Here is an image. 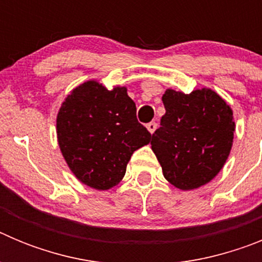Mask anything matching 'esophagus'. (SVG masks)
Listing matches in <instances>:
<instances>
[{
	"mask_svg": "<svg viewBox=\"0 0 262 262\" xmlns=\"http://www.w3.org/2000/svg\"><path fill=\"white\" fill-rule=\"evenodd\" d=\"M156 128H157V123H156V122H151V123L147 124V129L151 134H154L155 131H156Z\"/></svg>",
	"mask_w": 262,
	"mask_h": 262,
	"instance_id": "1",
	"label": "esophagus"
}]
</instances>
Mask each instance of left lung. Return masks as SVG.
Instances as JSON below:
<instances>
[{"label": "left lung", "mask_w": 262, "mask_h": 262, "mask_svg": "<svg viewBox=\"0 0 262 262\" xmlns=\"http://www.w3.org/2000/svg\"><path fill=\"white\" fill-rule=\"evenodd\" d=\"M165 114L152 134V151L164 177L181 190L207 184L228 159L235 133L231 107L214 90L190 94L166 89Z\"/></svg>", "instance_id": "obj_1"}]
</instances>
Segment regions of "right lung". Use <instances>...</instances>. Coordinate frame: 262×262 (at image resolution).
<instances>
[{"label": "right lung", "mask_w": 262, "mask_h": 262, "mask_svg": "<svg viewBox=\"0 0 262 262\" xmlns=\"http://www.w3.org/2000/svg\"><path fill=\"white\" fill-rule=\"evenodd\" d=\"M56 133L72 173L97 190L119 184L134 152L152 136L136 119L126 88L107 90L94 80L78 85L62 102Z\"/></svg>", "instance_id": "obj_1"}]
</instances>
